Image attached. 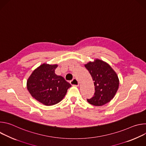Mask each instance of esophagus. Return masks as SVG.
<instances>
[{
	"label": "esophagus",
	"mask_w": 146,
	"mask_h": 146,
	"mask_svg": "<svg viewBox=\"0 0 146 146\" xmlns=\"http://www.w3.org/2000/svg\"><path fill=\"white\" fill-rule=\"evenodd\" d=\"M70 84L73 86L77 87V86H78V85H79V82H78V80L76 78H73L72 81H70Z\"/></svg>",
	"instance_id": "obj_1"
}]
</instances>
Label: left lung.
<instances>
[{
  "mask_svg": "<svg viewBox=\"0 0 146 146\" xmlns=\"http://www.w3.org/2000/svg\"><path fill=\"white\" fill-rule=\"evenodd\" d=\"M90 73L95 86V93L88 103L94 106H100L110 102L115 95L119 80L116 73L111 66L102 60L96 59L94 62L85 65Z\"/></svg>",
  "mask_w": 146,
  "mask_h": 146,
  "instance_id": "left-lung-1",
  "label": "left lung"
}]
</instances>
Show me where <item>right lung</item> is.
<instances>
[{
  "label": "right lung",
  "instance_id": "add662e5",
  "mask_svg": "<svg viewBox=\"0 0 146 146\" xmlns=\"http://www.w3.org/2000/svg\"><path fill=\"white\" fill-rule=\"evenodd\" d=\"M56 67V65H41L33 71L27 81V88L32 97L46 106L61 101L71 87L62 76L55 74Z\"/></svg>",
  "mask_w": 146,
  "mask_h": 146
}]
</instances>
